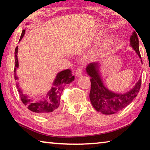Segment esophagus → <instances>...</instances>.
<instances>
[{
    "mask_svg": "<svg viewBox=\"0 0 150 150\" xmlns=\"http://www.w3.org/2000/svg\"><path fill=\"white\" fill-rule=\"evenodd\" d=\"M83 74V70H82V68L79 67V68H77V69L75 71V76L76 77H80V76L82 75Z\"/></svg>",
    "mask_w": 150,
    "mask_h": 150,
    "instance_id": "34e87169",
    "label": "esophagus"
}]
</instances>
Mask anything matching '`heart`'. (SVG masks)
<instances>
[{"label":"heart","instance_id":"obj_1","mask_svg":"<svg viewBox=\"0 0 150 150\" xmlns=\"http://www.w3.org/2000/svg\"><path fill=\"white\" fill-rule=\"evenodd\" d=\"M113 43V40H112V39H109L107 42H106V44H105V45H104V47L102 48V49H101L100 50V52H102V51H103V50H106V49H107L108 47H109L110 46V45H112V44ZM98 52V53H99Z\"/></svg>","mask_w":150,"mask_h":150}]
</instances>
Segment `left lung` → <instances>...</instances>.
Segmentation results:
<instances>
[{
    "label": "left lung",
    "instance_id": "1",
    "mask_svg": "<svg viewBox=\"0 0 150 150\" xmlns=\"http://www.w3.org/2000/svg\"><path fill=\"white\" fill-rule=\"evenodd\" d=\"M130 45L142 60L139 50V40L136 32L130 36ZM100 63L93 62L86 67V71L90 76L91 87L89 98L91 104L96 111L104 115H113L122 110L136 97L140 89L142 79H139L134 87L128 92L116 93L108 89L104 85L100 73Z\"/></svg>",
    "mask_w": 150,
    "mask_h": 150
}]
</instances>
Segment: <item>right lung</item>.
Returning a JSON list of instances; mask_svg holds the SVG:
<instances>
[{"instance_id": "1", "label": "right lung", "mask_w": 150, "mask_h": 150, "mask_svg": "<svg viewBox=\"0 0 150 150\" xmlns=\"http://www.w3.org/2000/svg\"><path fill=\"white\" fill-rule=\"evenodd\" d=\"M28 24H26L27 25ZM26 32V30H22L19 42L22 39ZM15 67L14 79L18 80L16 75V69L19 67L18 59V46L15 49ZM74 76L70 69H65L58 73L52 84V87L48 93L39 97H30L23 93L19 83H16V87L20 94L21 100L28 108L40 116H47L56 111L60 105V97L65 85L69 84L74 81Z\"/></svg>"}]
</instances>
